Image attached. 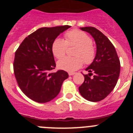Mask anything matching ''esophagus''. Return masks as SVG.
I'll return each mask as SVG.
<instances>
[{"label":"esophagus","mask_w":133,"mask_h":133,"mask_svg":"<svg viewBox=\"0 0 133 133\" xmlns=\"http://www.w3.org/2000/svg\"><path fill=\"white\" fill-rule=\"evenodd\" d=\"M75 74H76L75 72H68V75H69V76H73Z\"/></svg>","instance_id":"esophagus-1"}]
</instances>
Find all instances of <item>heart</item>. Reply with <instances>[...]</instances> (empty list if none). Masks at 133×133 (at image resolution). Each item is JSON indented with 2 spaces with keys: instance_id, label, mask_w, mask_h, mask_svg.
I'll return each mask as SVG.
<instances>
[{
  "instance_id": "b5f03b06",
  "label": "heart",
  "mask_w": 133,
  "mask_h": 133,
  "mask_svg": "<svg viewBox=\"0 0 133 133\" xmlns=\"http://www.w3.org/2000/svg\"><path fill=\"white\" fill-rule=\"evenodd\" d=\"M65 41L57 38L54 41L52 51L54 56L57 59L63 57L66 54L68 46H77L74 55L76 57H66L57 62L59 68L67 72H74L85 64L91 63L94 59L96 50L92 44V39L85 32L73 30L65 35Z\"/></svg>"
}]
</instances>
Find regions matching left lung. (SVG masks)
<instances>
[{"mask_svg":"<svg viewBox=\"0 0 133 133\" xmlns=\"http://www.w3.org/2000/svg\"><path fill=\"white\" fill-rule=\"evenodd\" d=\"M94 38L96 54L94 61L86 68L85 80L79 87L81 95L90 102L105 98L115 87L120 72V62L115 48L109 39L94 27L80 28ZM94 76L91 77L92 73Z\"/></svg>","mask_w":133,"mask_h":133,"instance_id":"left-lung-1","label":"left lung"}]
</instances>
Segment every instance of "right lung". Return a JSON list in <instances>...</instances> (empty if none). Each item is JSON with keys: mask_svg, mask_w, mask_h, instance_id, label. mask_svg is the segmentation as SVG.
<instances>
[{"mask_svg": "<svg viewBox=\"0 0 133 133\" xmlns=\"http://www.w3.org/2000/svg\"><path fill=\"white\" fill-rule=\"evenodd\" d=\"M65 26L41 28L26 37L15 52L14 70L17 83L24 94L38 103L56 98L63 82L68 77L60 70L50 73L56 65L52 51L54 41L70 28Z\"/></svg>", "mask_w": 133, "mask_h": 133, "instance_id": "add662e5", "label": "right lung"}]
</instances>
